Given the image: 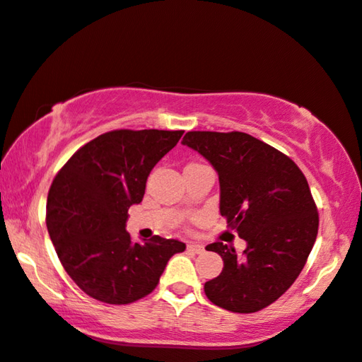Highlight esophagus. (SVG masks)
Here are the masks:
<instances>
[{"instance_id":"1","label":"esophagus","mask_w":362,"mask_h":362,"mask_svg":"<svg viewBox=\"0 0 362 362\" xmlns=\"http://www.w3.org/2000/svg\"><path fill=\"white\" fill-rule=\"evenodd\" d=\"M187 250L192 251V253H202L204 251V246L201 243H194V242H189L187 243Z\"/></svg>"}]
</instances>
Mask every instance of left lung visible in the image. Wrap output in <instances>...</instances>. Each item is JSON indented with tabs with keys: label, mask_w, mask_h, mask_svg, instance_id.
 I'll list each match as a JSON object with an SVG mask.
<instances>
[{
	"label": "left lung",
	"mask_w": 362,
	"mask_h": 362,
	"mask_svg": "<svg viewBox=\"0 0 362 362\" xmlns=\"http://www.w3.org/2000/svg\"><path fill=\"white\" fill-rule=\"evenodd\" d=\"M182 145L218 175L220 214L246 242L243 255L211 243L223 269L204 284L230 312L268 307L294 284L318 233V214L303 173L289 156L243 132H187Z\"/></svg>",
	"instance_id": "left-lung-1"
}]
</instances>
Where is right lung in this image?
<instances>
[{"label": "right lung", "mask_w": 362, "mask_h": 362, "mask_svg": "<svg viewBox=\"0 0 362 362\" xmlns=\"http://www.w3.org/2000/svg\"><path fill=\"white\" fill-rule=\"evenodd\" d=\"M182 130H112L81 146L52 182L47 228L68 276L88 296L124 305L148 296L180 240L132 242L129 207L140 204L153 166Z\"/></svg>", "instance_id": "obj_1"}]
</instances>
